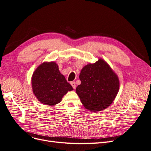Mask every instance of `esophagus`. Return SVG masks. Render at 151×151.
Returning a JSON list of instances; mask_svg holds the SVG:
<instances>
[{"instance_id": "34e87169", "label": "esophagus", "mask_w": 151, "mask_h": 151, "mask_svg": "<svg viewBox=\"0 0 151 151\" xmlns=\"http://www.w3.org/2000/svg\"><path fill=\"white\" fill-rule=\"evenodd\" d=\"M70 85L72 86V87H73L74 89H75L76 88V83L75 82H70Z\"/></svg>"}]
</instances>
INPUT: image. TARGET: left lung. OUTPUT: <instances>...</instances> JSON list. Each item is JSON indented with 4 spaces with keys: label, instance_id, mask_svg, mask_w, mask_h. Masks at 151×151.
<instances>
[{
    "label": "left lung",
    "instance_id": "8db88e82",
    "mask_svg": "<svg viewBox=\"0 0 151 151\" xmlns=\"http://www.w3.org/2000/svg\"><path fill=\"white\" fill-rule=\"evenodd\" d=\"M79 79L81 83L77 87L76 93L82 105L91 111L108 107L118 92V77L103 59L83 67Z\"/></svg>",
    "mask_w": 151,
    "mask_h": 151
}]
</instances>
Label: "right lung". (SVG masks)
<instances>
[{
  "instance_id": "right-lung-1",
  "label": "right lung",
  "mask_w": 151,
  "mask_h": 151,
  "mask_svg": "<svg viewBox=\"0 0 151 151\" xmlns=\"http://www.w3.org/2000/svg\"><path fill=\"white\" fill-rule=\"evenodd\" d=\"M32 84L35 95L41 103L47 105L59 104L65 94L73 90L55 62L39 65L33 74Z\"/></svg>"
}]
</instances>
